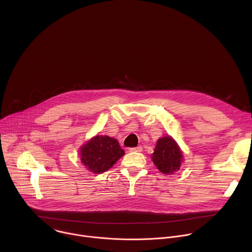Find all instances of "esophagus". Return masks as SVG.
I'll return each mask as SVG.
<instances>
[{
    "label": "esophagus",
    "instance_id": "obj_1",
    "mask_svg": "<svg viewBox=\"0 0 252 252\" xmlns=\"http://www.w3.org/2000/svg\"><path fill=\"white\" fill-rule=\"evenodd\" d=\"M128 151H129L130 153H132V152H135V153H140V152L142 151V148H141V147H136V148H130V149H128Z\"/></svg>",
    "mask_w": 252,
    "mask_h": 252
}]
</instances>
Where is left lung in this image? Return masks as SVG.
Instances as JSON below:
<instances>
[{
	"mask_svg": "<svg viewBox=\"0 0 252 252\" xmlns=\"http://www.w3.org/2000/svg\"><path fill=\"white\" fill-rule=\"evenodd\" d=\"M152 160L163 174H173L184 162V154L170 135L159 137L152 155Z\"/></svg>",
	"mask_w": 252,
	"mask_h": 252,
	"instance_id": "8db88e82",
	"label": "left lung"
}]
</instances>
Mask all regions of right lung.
Masks as SVG:
<instances>
[{
  "label": "right lung",
  "instance_id": "right-lung-1",
  "mask_svg": "<svg viewBox=\"0 0 252 252\" xmlns=\"http://www.w3.org/2000/svg\"><path fill=\"white\" fill-rule=\"evenodd\" d=\"M80 158L85 167L98 174L109 170L125 156L118 139L107 135L96 134L80 148Z\"/></svg>",
  "mask_w": 252,
  "mask_h": 252
}]
</instances>
